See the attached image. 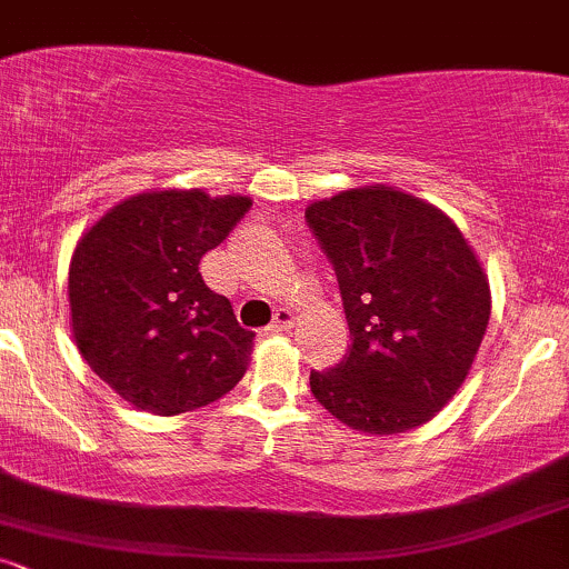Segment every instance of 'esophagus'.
<instances>
[{"label": "esophagus", "instance_id": "esophagus-1", "mask_svg": "<svg viewBox=\"0 0 569 569\" xmlns=\"http://www.w3.org/2000/svg\"><path fill=\"white\" fill-rule=\"evenodd\" d=\"M293 326V312L289 307H280L276 310V318H272V323L267 326V331H289Z\"/></svg>", "mask_w": 569, "mask_h": 569}]
</instances>
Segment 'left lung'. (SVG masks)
<instances>
[{
  "label": "left lung",
  "mask_w": 569,
  "mask_h": 569,
  "mask_svg": "<svg viewBox=\"0 0 569 569\" xmlns=\"http://www.w3.org/2000/svg\"><path fill=\"white\" fill-rule=\"evenodd\" d=\"M335 264L352 335L312 396L367 436L407 433L452 401L485 339L492 293L479 257L441 208L371 184L305 211Z\"/></svg>",
  "instance_id": "1"
}]
</instances>
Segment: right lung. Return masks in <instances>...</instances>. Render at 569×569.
<instances>
[{
    "instance_id": "1",
    "label": "right lung",
    "mask_w": 569,
    "mask_h": 569,
    "mask_svg": "<svg viewBox=\"0 0 569 569\" xmlns=\"http://www.w3.org/2000/svg\"><path fill=\"white\" fill-rule=\"evenodd\" d=\"M251 198L158 189L117 202L69 262L71 335L122 401L160 417L208 407L243 380L253 335L230 299L202 283V253L246 217Z\"/></svg>"
}]
</instances>
